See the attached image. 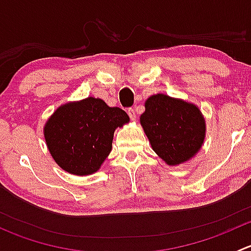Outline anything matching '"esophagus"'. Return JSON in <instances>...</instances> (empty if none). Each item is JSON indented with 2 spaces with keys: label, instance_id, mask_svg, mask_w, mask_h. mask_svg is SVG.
I'll list each match as a JSON object with an SVG mask.
<instances>
[{
  "label": "esophagus",
  "instance_id": "34e87169",
  "mask_svg": "<svg viewBox=\"0 0 251 251\" xmlns=\"http://www.w3.org/2000/svg\"><path fill=\"white\" fill-rule=\"evenodd\" d=\"M127 114H128V116H130L131 120H136V111L133 108H128Z\"/></svg>",
  "mask_w": 251,
  "mask_h": 251
}]
</instances>
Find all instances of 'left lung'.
<instances>
[{
  "instance_id": "left-lung-1",
  "label": "left lung",
  "mask_w": 251,
  "mask_h": 251,
  "mask_svg": "<svg viewBox=\"0 0 251 251\" xmlns=\"http://www.w3.org/2000/svg\"><path fill=\"white\" fill-rule=\"evenodd\" d=\"M141 124L156 154L169 165H178L201 149L205 121L194 104L166 95H154L146 100Z\"/></svg>"
}]
</instances>
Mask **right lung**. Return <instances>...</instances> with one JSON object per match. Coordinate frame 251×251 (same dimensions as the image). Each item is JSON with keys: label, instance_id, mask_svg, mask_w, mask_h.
<instances>
[{"label": "right lung", "instance_id": "obj_1", "mask_svg": "<svg viewBox=\"0 0 251 251\" xmlns=\"http://www.w3.org/2000/svg\"><path fill=\"white\" fill-rule=\"evenodd\" d=\"M126 123L123 109L88 97L58 108L45 126V140L63 170L85 176L100 169L111 151L114 131Z\"/></svg>", "mask_w": 251, "mask_h": 251}]
</instances>
